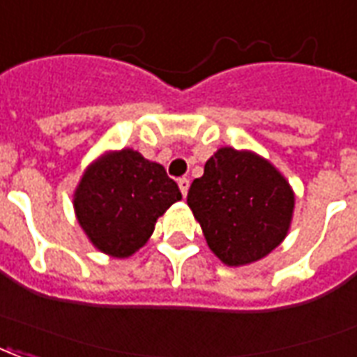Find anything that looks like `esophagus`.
I'll list each match as a JSON object with an SVG mask.
<instances>
[{"label": "esophagus", "mask_w": 357, "mask_h": 357, "mask_svg": "<svg viewBox=\"0 0 357 357\" xmlns=\"http://www.w3.org/2000/svg\"><path fill=\"white\" fill-rule=\"evenodd\" d=\"M178 185H179V191L183 197H187V191H189V185H191V181L187 178H179L178 179Z\"/></svg>", "instance_id": "1"}]
</instances>
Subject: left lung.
I'll list each match as a JSON object with an SVG mask.
<instances>
[{
  "label": "left lung",
  "mask_w": 357,
  "mask_h": 357,
  "mask_svg": "<svg viewBox=\"0 0 357 357\" xmlns=\"http://www.w3.org/2000/svg\"><path fill=\"white\" fill-rule=\"evenodd\" d=\"M187 204L208 248L227 266L263 259L289 232L295 192L276 166L250 149L219 147L191 183Z\"/></svg>",
  "instance_id": "obj_1"
}]
</instances>
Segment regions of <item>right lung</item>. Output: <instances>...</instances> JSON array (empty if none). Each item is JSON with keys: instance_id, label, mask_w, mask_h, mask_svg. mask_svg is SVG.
Listing matches in <instances>:
<instances>
[{"instance_id": "right-lung-1", "label": "right lung", "mask_w": 357, "mask_h": 357, "mask_svg": "<svg viewBox=\"0 0 357 357\" xmlns=\"http://www.w3.org/2000/svg\"><path fill=\"white\" fill-rule=\"evenodd\" d=\"M178 200V183L165 166L125 147L86 166L73 191V210L96 250L126 259L147 244L157 219Z\"/></svg>"}]
</instances>
